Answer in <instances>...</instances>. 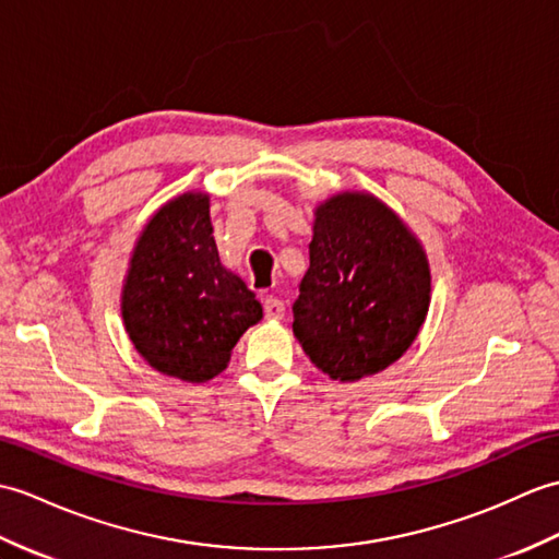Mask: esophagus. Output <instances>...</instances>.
<instances>
[{
  "label": "esophagus",
  "instance_id": "34e87169",
  "mask_svg": "<svg viewBox=\"0 0 559 559\" xmlns=\"http://www.w3.org/2000/svg\"><path fill=\"white\" fill-rule=\"evenodd\" d=\"M264 314H266V319H271V321L283 319L285 307H283V302L278 300V297H274V295H266V297H264Z\"/></svg>",
  "mask_w": 559,
  "mask_h": 559
}]
</instances>
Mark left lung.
I'll use <instances>...</instances> for the list:
<instances>
[{"mask_svg": "<svg viewBox=\"0 0 559 559\" xmlns=\"http://www.w3.org/2000/svg\"><path fill=\"white\" fill-rule=\"evenodd\" d=\"M431 305L421 240L383 200L343 190L314 206L293 333L311 365L355 383L407 353Z\"/></svg>", "mask_w": 559, "mask_h": 559, "instance_id": "left-lung-1", "label": "left lung"}]
</instances>
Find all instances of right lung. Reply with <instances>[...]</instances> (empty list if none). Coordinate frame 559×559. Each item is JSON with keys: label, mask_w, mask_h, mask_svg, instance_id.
<instances>
[{"label": "right lung", "mask_w": 559, "mask_h": 559, "mask_svg": "<svg viewBox=\"0 0 559 559\" xmlns=\"http://www.w3.org/2000/svg\"><path fill=\"white\" fill-rule=\"evenodd\" d=\"M121 317L140 357L186 383L212 381L262 321L254 293L221 264L210 194L180 192L147 218L128 259Z\"/></svg>", "instance_id": "right-lung-1"}]
</instances>
